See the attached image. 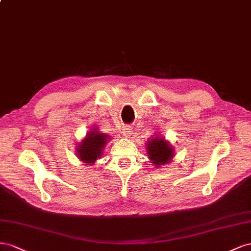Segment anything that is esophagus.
Instances as JSON below:
<instances>
[{"label": "esophagus", "mask_w": 251, "mask_h": 251, "mask_svg": "<svg viewBox=\"0 0 251 251\" xmlns=\"http://www.w3.org/2000/svg\"><path fill=\"white\" fill-rule=\"evenodd\" d=\"M122 130H123V133L125 134V137L130 138V133H131V127L130 126H124L123 128H122Z\"/></svg>", "instance_id": "34e87169"}]
</instances>
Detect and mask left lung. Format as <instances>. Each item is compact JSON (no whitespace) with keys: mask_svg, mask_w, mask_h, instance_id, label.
I'll list each match as a JSON object with an SVG mask.
<instances>
[{"mask_svg":"<svg viewBox=\"0 0 251 251\" xmlns=\"http://www.w3.org/2000/svg\"><path fill=\"white\" fill-rule=\"evenodd\" d=\"M147 153L151 163H153L156 167H160L173 160L175 150L169 144V142L160 138L159 135V137L147 141Z\"/></svg>","mask_w":251,"mask_h":251,"instance_id":"8db88e82","label":"left lung"}]
</instances>
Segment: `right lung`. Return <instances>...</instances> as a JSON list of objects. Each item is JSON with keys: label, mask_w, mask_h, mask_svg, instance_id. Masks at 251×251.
<instances>
[{"label": "right lung", "mask_w": 251, "mask_h": 251, "mask_svg": "<svg viewBox=\"0 0 251 251\" xmlns=\"http://www.w3.org/2000/svg\"><path fill=\"white\" fill-rule=\"evenodd\" d=\"M108 139L109 135L100 132L98 128L91 129L76 148L77 157L82 162L86 163V165L94 164L97 159L102 156L104 151L103 149Z\"/></svg>", "instance_id": "1"}]
</instances>
